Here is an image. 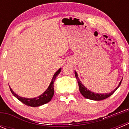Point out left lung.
Returning <instances> with one entry per match:
<instances>
[{"mask_svg":"<svg viewBox=\"0 0 129 129\" xmlns=\"http://www.w3.org/2000/svg\"><path fill=\"white\" fill-rule=\"evenodd\" d=\"M75 76H76V77L77 80V83H78L79 85V91H80L81 94L85 97V98L89 99V100H95V101H101V100H105V99L110 97L112 94H113L114 93V92L116 90L118 89V88L121 85V81H121L119 85L117 86V88H115L112 92H110V93H107V94H95L94 92H92L91 91H90L89 90H87V88L84 85H82V83H81V81L79 79L76 72H75Z\"/></svg>","mask_w":129,"mask_h":129,"instance_id":"1","label":"left lung"}]
</instances>
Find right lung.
<instances>
[{
  "instance_id": "obj_1",
  "label": "right lung",
  "mask_w": 129,
  "mask_h": 129,
  "mask_svg": "<svg viewBox=\"0 0 129 129\" xmlns=\"http://www.w3.org/2000/svg\"><path fill=\"white\" fill-rule=\"evenodd\" d=\"M61 68L59 69L53 75V77L52 78V80L50 83V85H49L48 88H47L45 92L41 94L39 96L35 98H22V97H20L19 95H17V94L11 90V88L10 87V90H11V93L14 95L15 98L18 99L20 101H21L22 103L25 104L26 105L29 106V107H39L41 105H43L44 104L48 103L49 101L52 100V97H53V94H54V88H53V83L54 81L55 80L57 76H58L59 73L61 72Z\"/></svg>"
}]
</instances>
